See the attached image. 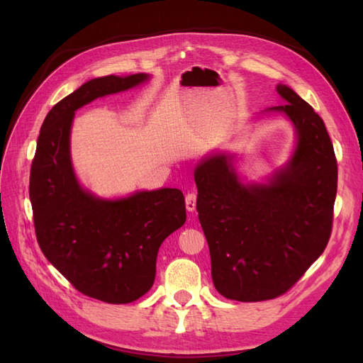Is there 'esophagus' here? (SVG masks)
<instances>
[{"instance_id": "obj_1", "label": "esophagus", "mask_w": 363, "mask_h": 363, "mask_svg": "<svg viewBox=\"0 0 363 363\" xmlns=\"http://www.w3.org/2000/svg\"><path fill=\"white\" fill-rule=\"evenodd\" d=\"M196 207V194L195 192H188L186 194V208L189 212H194Z\"/></svg>"}]
</instances>
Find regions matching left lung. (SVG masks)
<instances>
[{
  "instance_id": "1",
  "label": "left lung",
  "mask_w": 363,
  "mask_h": 363,
  "mask_svg": "<svg viewBox=\"0 0 363 363\" xmlns=\"http://www.w3.org/2000/svg\"><path fill=\"white\" fill-rule=\"evenodd\" d=\"M296 135L291 159L267 183H244L230 155L194 171L196 211L216 291L228 300L263 301L289 291L323 255L332 233L337 163L324 121L289 86L277 84Z\"/></svg>"
}]
</instances>
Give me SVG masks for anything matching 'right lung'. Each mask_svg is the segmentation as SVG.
Masks as SVG:
<instances>
[{"label":"right lung","mask_w":363,"mask_h":363,"mask_svg":"<svg viewBox=\"0 0 363 363\" xmlns=\"http://www.w3.org/2000/svg\"><path fill=\"white\" fill-rule=\"evenodd\" d=\"M148 74L89 80L48 112L30 171V201L38 244L72 286L111 304L131 303L155 283L162 242L186 221L180 189L138 191L104 200L82 188L71 162L77 108L128 91Z\"/></svg>","instance_id":"add662e5"}]
</instances>
